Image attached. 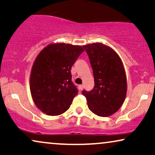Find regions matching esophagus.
Wrapping results in <instances>:
<instances>
[{
	"instance_id": "1",
	"label": "esophagus",
	"mask_w": 155,
	"mask_h": 155,
	"mask_svg": "<svg viewBox=\"0 0 155 155\" xmlns=\"http://www.w3.org/2000/svg\"><path fill=\"white\" fill-rule=\"evenodd\" d=\"M79 89L82 91V90H83V88H84V86L83 85H79Z\"/></svg>"
}]
</instances>
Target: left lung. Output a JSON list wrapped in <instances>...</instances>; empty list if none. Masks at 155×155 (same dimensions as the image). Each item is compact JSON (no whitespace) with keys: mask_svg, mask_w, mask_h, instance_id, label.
Wrapping results in <instances>:
<instances>
[{"mask_svg":"<svg viewBox=\"0 0 155 155\" xmlns=\"http://www.w3.org/2000/svg\"><path fill=\"white\" fill-rule=\"evenodd\" d=\"M94 76V87L82 94L88 108L98 116L107 117L118 110L124 102L127 81L123 63L117 53L101 43L84 45Z\"/></svg>","mask_w":155,"mask_h":155,"instance_id":"obj_1","label":"left lung"}]
</instances>
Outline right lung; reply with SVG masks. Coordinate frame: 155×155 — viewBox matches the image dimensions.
Wrapping results in <instances>:
<instances>
[{
	"mask_svg": "<svg viewBox=\"0 0 155 155\" xmlns=\"http://www.w3.org/2000/svg\"><path fill=\"white\" fill-rule=\"evenodd\" d=\"M84 50L64 43L49 45L40 51L32 66L30 91L37 107L49 115L69 108L79 91L72 82L71 69Z\"/></svg>",
	"mask_w": 155,
	"mask_h": 155,
	"instance_id": "1",
	"label": "right lung"
}]
</instances>
